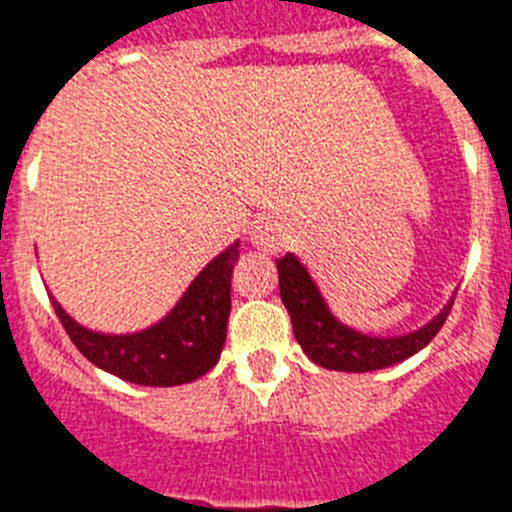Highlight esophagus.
Segmentation results:
<instances>
[{"instance_id": "34e87169", "label": "esophagus", "mask_w": 512, "mask_h": 512, "mask_svg": "<svg viewBox=\"0 0 512 512\" xmlns=\"http://www.w3.org/2000/svg\"><path fill=\"white\" fill-rule=\"evenodd\" d=\"M248 241H251V246L261 253H279L284 248L282 223H279L277 217H271V215L253 220Z\"/></svg>"}]
</instances>
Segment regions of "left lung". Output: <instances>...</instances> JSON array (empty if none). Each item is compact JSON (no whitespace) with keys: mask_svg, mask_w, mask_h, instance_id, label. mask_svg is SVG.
Here are the masks:
<instances>
[{"mask_svg":"<svg viewBox=\"0 0 512 512\" xmlns=\"http://www.w3.org/2000/svg\"><path fill=\"white\" fill-rule=\"evenodd\" d=\"M277 271L279 295L292 318L297 343L315 364L330 372H377V369H387V366L410 359L433 341L454 305V295H451L436 318L402 336H369L341 323L333 315L315 279L295 253H287L284 259H279Z\"/></svg>","mask_w":512,"mask_h":512,"instance_id":"obj_1","label":"left lung"}]
</instances>
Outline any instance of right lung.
Wrapping results in <instances>:
<instances>
[{
	"label": "right lung",
	"mask_w": 512,
	"mask_h": 512,
	"mask_svg": "<svg viewBox=\"0 0 512 512\" xmlns=\"http://www.w3.org/2000/svg\"><path fill=\"white\" fill-rule=\"evenodd\" d=\"M241 241L217 253L158 323L135 333H99L76 323L51 295L53 310L81 354L102 372L140 387H176L207 374L220 359L230 315V279Z\"/></svg>",
	"instance_id": "obj_1"
}]
</instances>
